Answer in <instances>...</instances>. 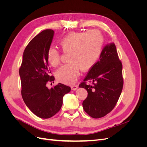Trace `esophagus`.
I'll return each instance as SVG.
<instances>
[{
    "instance_id": "1",
    "label": "esophagus",
    "mask_w": 147,
    "mask_h": 147,
    "mask_svg": "<svg viewBox=\"0 0 147 147\" xmlns=\"http://www.w3.org/2000/svg\"><path fill=\"white\" fill-rule=\"evenodd\" d=\"M77 88H78L77 84H74V85L71 86V89H72V90H76Z\"/></svg>"
}]
</instances>
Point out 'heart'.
Segmentation results:
<instances>
[{"mask_svg": "<svg viewBox=\"0 0 147 147\" xmlns=\"http://www.w3.org/2000/svg\"><path fill=\"white\" fill-rule=\"evenodd\" d=\"M104 38L97 30L71 32L61 40L59 47L67 53L68 63L61 66L56 72L57 80L64 83L74 82L79 75V70L87 71L99 60L103 48ZM48 61L52 66L58 65L61 60L59 51L51 48Z\"/></svg>", "mask_w": 147, "mask_h": 147, "instance_id": "heart-1", "label": "heart"}]
</instances>
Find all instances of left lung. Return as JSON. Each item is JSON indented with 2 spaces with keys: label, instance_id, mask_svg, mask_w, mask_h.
<instances>
[{
  "label": "left lung",
  "instance_id": "1",
  "mask_svg": "<svg viewBox=\"0 0 147 147\" xmlns=\"http://www.w3.org/2000/svg\"><path fill=\"white\" fill-rule=\"evenodd\" d=\"M123 65L114 43L105 46L99 60L88 71L79 87L86 89L83 102L85 112L94 118L109 113L116 105L123 87ZM87 82H91L88 85Z\"/></svg>",
  "mask_w": 147,
  "mask_h": 147
}]
</instances>
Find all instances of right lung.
<instances>
[{"mask_svg":"<svg viewBox=\"0 0 147 147\" xmlns=\"http://www.w3.org/2000/svg\"><path fill=\"white\" fill-rule=\"evenodd\" d=\"M53 35L52 29H46L31 40L25 48L19 70L24 102L31 112L44 119L50 118L59 112L63 96L71 90L62 83L50 90L47 87L48 82L55 80L47 57Z\"/></svg>","mask_w":147,"mask_h":147,"instance_id":"obj_1","label":"right lung"}]
</instances>
